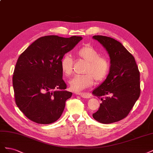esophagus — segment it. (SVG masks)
<instances>
[{"label": "esophagus", "instance_id": "obj_1", "mask_svg": "<svg viewBox=\"0 0 153 153\" xmlns=\"http://www.w3.org/2000/svg\"><path fill=\"white\" fill-rule=\"evenodd\" d=\"M78 94H79V96H81L82 98H91V96L89 94L85 93V92H80V93H79Z\"/></svg>", "mask_w": 153, "mask_h": 153}]
</instances>
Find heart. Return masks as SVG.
Listing matches in <instances>:
<instances>
[{
  "label": "heart",
  "mask_w": 153,
  "mask_h": 153,
  "mask_svg": "<svg viewBox=\"0 0 153 153\" xmlns=\"http://www.w3.org/2000/svg\"><path fill=\"white\" fill-rule=\"evenodd\" d=\"M76 56L87 62L82 75H76L69 81L71 89L80 92L94 84V79L97 82L104 80L110 70V62L108 58L101 56L98 50L91 45L80 48L76 52ZM62 72L67 76L73 71V59L70 55H64L60 61Z\"/></svg>",
  "instance_id": "1"
}]
</instances>
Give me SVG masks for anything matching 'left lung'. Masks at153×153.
<instances>
[{"mask_svg":"<svg viewBox=\"0 0 153 153\" xmlns=\"http://www.w3.org/2000/svg\"><path fill=\"white\" fill-rule=\"evenodd\" d=\"M92 38L106 48L110 59L107 78L92 92L102 101L92 117L103 124L117 122L127 116L139 98L140 72L135 58L121 43L104 36Z\"/></svg>","mask_w":153,"mask_h":153,"instance_id":"8db88e82","label":"left lung"}]
</instances>
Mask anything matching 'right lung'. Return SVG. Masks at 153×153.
Returning a JSON list of instances; mask_svg holds the SVG:
<instances>
[{
	"mask_svg": "<svg viewBox=\"0 0 153 153\" xmlns=\"http://www.w3.org/2000/svg\"><path fill=\"white\" fill-rule=\"evenodd\" d=\"M82 39L76 36L41 37L18 57L13 76L15 103L30 121L47 124L61 116L72 92L65 91L60 61Z\"/></svg>",
	"mask_w": 153,
	"mask_h": 153,
	"instance_id": "add662e5",
	"label": "right lung"
}]
</instances>
